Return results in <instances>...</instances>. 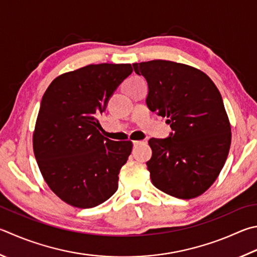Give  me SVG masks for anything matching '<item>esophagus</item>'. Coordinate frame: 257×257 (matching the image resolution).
<instances>
[{
    "mask_svg": "<svg viewBox=\"0 0 257 257\" xmlns=\"http://www.w3.org/2000/svg\"><path fill=\"white\" fill-rule=\"evenodd\" d=\"M146 143H147L146 141H134L133 142L134 146H139V145H144V144H146Z\"/></svg>",
    "mask_w": 257,
    "mask_h": 257,
    "instance_id": "obj_1",
    "label": "esophagus"
}]
</instances>
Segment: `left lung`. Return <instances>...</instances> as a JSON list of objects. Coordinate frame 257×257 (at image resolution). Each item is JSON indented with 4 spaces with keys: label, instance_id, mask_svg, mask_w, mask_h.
<instances>
[{
    "label": "left lung",
    "instance_id": "1",
    "mask_svg": "<svg viewBox=\"0 0 257 257\" xmlns=\"http://www.w3.org/2000/svg\"><path fill=\"white\" fill-rule=\"evenodd\" d=\"M133 66L148 83V108L173 130L169 138L149 139L152 183L172 197L197 198L217 180L229 153L231 128L220 92L189 65L156 59Z\"/></svg>",
    "mask_w": 257,
    "mask_h": 257
}]
</instances>
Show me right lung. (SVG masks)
I'll list each match as a JSON object with an SVG mask.
<instances>
[{"label": "right lung", "instance_id": "1", "mask_svg": "<svg viewBox=\"0 0 257 257\" xmlns=\"http://www.w3.org/2000/svg\"><path fill=\"white\" fill-rule=\"evenodd\" d=\"M132 73L130 64H92L57 76L45 92L34 153L46 183L69 206L96 207L118 190L133 143L105 138L96 115Z\"/></svg>", "mask_w": 257, "mask_h": 257}]
</instances>
